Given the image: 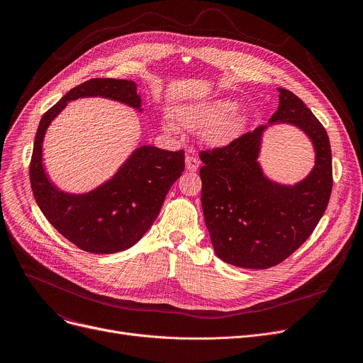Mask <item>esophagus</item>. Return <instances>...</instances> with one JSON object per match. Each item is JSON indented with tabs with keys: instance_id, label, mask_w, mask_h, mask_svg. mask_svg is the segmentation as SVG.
I'll use <instances>...</instances> for the list:
<instances>
[{
	"instance_id": "1",
	"label": "esophagus",
	"mask_w": 363,
	"mask_h": 363,
	"mask_svg": "<svg viewBox=\"0 0 363 363\" xmlns=\"http://www.w3.org/2000/svg\"><path fill=\"white\" fill-rule=\"evenodd\" d=\"M185 168L189 172H195L199 168V160L196 157H194V155H188V157L185 158Z\"/></svg>"
}]
</instances>
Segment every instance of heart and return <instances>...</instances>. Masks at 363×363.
I'll use <instances>...</instances> for the list:
<instances>
[{"label": "heart", "mask_w": 363, "mask_h": 363, "mask_svg": "<svg viewBox=\"0 0 363 363\" xmlns=\"http://www.w3.org/2000/svg\"><path fill=\"white\" fill-rule=\"evenodd\" d=\"M234 101L228 99H213L191 103L177 109L179 123L189 130H203V140L211 146H224L231 143L244 126V118L234 111ZM165 129L178 132V125L167 119Z\"/></svg>", "instance_id": "heart-1"}]
</instances>
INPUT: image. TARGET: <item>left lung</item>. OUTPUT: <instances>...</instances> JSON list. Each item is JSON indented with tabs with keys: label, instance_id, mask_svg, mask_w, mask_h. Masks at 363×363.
Returning <instances> with one entry per match:
<instances>
[{
	"label": "left lung",
	"instance_id": "1",
	"mask_svg": "<svg viewBox=\"0 0 363 363\" xmlns=\"http://www.w3.org/2000/svg\"><path fill=\"white\" fill-rule=\"evenodd\" d=\"M279 109L269 123H290L312 140L316 165L301 182L280 185L257 162L258 126L227 146L199 152L201 202L216 254L242 269H270L290 257L319 224L332 185V150L323 125L300 97L279 89Z\"/></svg>",
	"mask_w": 363,
	"mask_h": 363
}]
</instances>
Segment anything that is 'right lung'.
<instances>
[{
    "instance_id": "obj_1",
    "label": "right lung",
    "mask_w": 363,
    "mask_h": 363,
    "mask_svg": "<svg viewBox=\"0 0 363 363\" xmlns=\"http://www.w3.org/2000/svg\"><path fill=\"white\" fill-rule=\"evenodd\" d=\"M100 96L140 109L136 83L118 79H90L73 87L48 109L38 125L30 162L31 189L48 223L80 250L93 254L123 251L136 244L158 217L165 196L185 168L184 150L143 145L115 177L87 194H67L50 182L43 168L45 130L67 105L79 97Z\"/></svg>"
}]
</instances>
